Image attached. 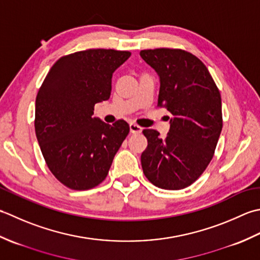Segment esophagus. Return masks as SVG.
Instances as JSON below:
<instances>
[{"instance_id":"34e87169","label":"esophagus","mask_w":260,"mask_h":260,"mask_svg":"<svg viewBox=\"0 0 260 260\" xmlns=\"http://www.w3.org/2000/svg\"><path fill=\"white\" fill-rule=\"evenodd\" d=\"M130 131H131V134H134V135L141 134L142 128L136 123H130Z\"/></svg>"}]
</instances>
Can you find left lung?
<instances>
[{"mask_svg": "<svg viewBox=\"0 0 260 260\" xmlns=\"http://www.w3.org/2000/svg\"><path fill=\"white\" fill-rule=\"evenodd\" d=\"M140 56L159 76L157 107L172 113L166 138L146 129L141 153L145 176L155 186L182 189L208 167L222 130L221 95L208 68L182 49L141 50Z\"/></svg>", "mask_w": 260, "mask_h": 260, "instance_id": "obj_1", "label": "left lung"}]
</instances>
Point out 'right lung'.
<instances>
[{
  "label": "right lung",
  "mask_w": 260,
  "mask_h": 260,
  "mask_svg": "<svg viewBox=\"0 0 260 260\" xmlns=\"http://www.w3.org/2000/svg\"><path fill=\"white\" fill-rule=\"evenodd\" d=\"M129 51L88 49L58 59L36 98L35 129L47 166L65 186L85 190L108 176L130 128L94 118V105L110 99L112 75Z\"/></svg>",
  "instance_id": "right-lung-1"
}]
</instances>
